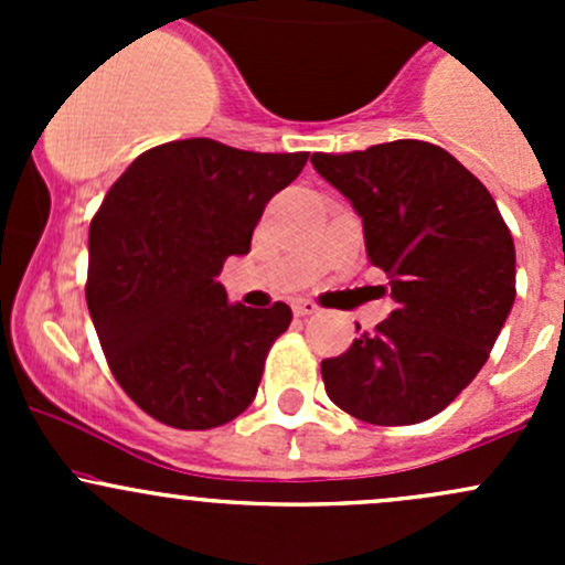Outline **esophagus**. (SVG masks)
<instances>
[{
  "label": "esophagus",
  "mask_w": 565,
  "mask_h": 565,
  "mask_svg": "<svg viewBox=\"0 0 565 565\" xmlns=\"http://www.w3.org/2000/svg\"><path fill=\"white\" fill-rule=\"evenodd\" d=\"M292 311H295V315H298V317H311V315H317L319 306L315 303V300H295Z\"/></svg>",
  "instance_id": "1"
}]
</instances>
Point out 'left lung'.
I'll use <instances>...</instances> for the list:
<instances>
[{
    "instance_id": "8db88e82",
    "label": "left lung",
    "mask_w": 565,
    "mask_h": 565,
    "mask_svg": "<svg viewBox=\"0 0 565 565\" xmlns=\"http://www.w3.org/2000/svg\"><path fill=\"white\" fill-rule=\"evenodd\" d=\"M311 163L361 215L369 262L396 300L374 333L322 361L324 391L366 424H420L472 383L511 315L509 226L483 182L429 141L315 152Z\"/></svg>"
}]
</instances>
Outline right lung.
Returning a JSON list of instances; mask_svg holds the SVG:
<instances>
[{
    "label": "right lung",
    "instance_id": "1",
    "mask_svg": "<svg viewBox=\"0 0 565 565\" xmlns=\"http://www.w3.org/2000/svg\"><path fill=\"white\" fill-rule=\"evenodd\" d=\"M309 152H246L213 139L152 147L89 224L87 306L111 374L161 424L213 429L254 402L292 309L230 303L221 267L250 250L265 204Z\"/></svg>",
    "mask_w": 565,
    "mask_h": 565
}]
</instances>
